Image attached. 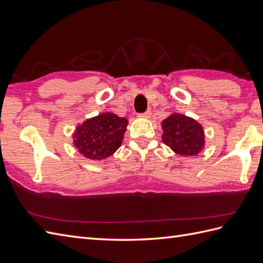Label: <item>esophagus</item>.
Wrapping results in <instances>:
<instances>
[{
  "label": "esophagus",
  "mask_w": 263,
  "mask_h": 263,
  "mask_svg": "<svg viewBox=\"0 0 263 263\" xmlns=\"http://www.w3.org/2000/svg\"><path fill=\"white\" fill-rule=\"evenodd\" d=\"M151 114H152V113H151V111H145L144 113H140L138 117H139V118H144V119H149V118L151 117Z\"/></svg>",
  "instance_id": "obj_1"
}]
</instances>
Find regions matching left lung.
<instances>
[{
	"instance_id": "8db88e82",
	"label": "left lung",
	"mask_w": 263,
	"mask_h": 263,
	"mask_svg": "<svg viewBox=\"0 0 263 263\" xmlns=\"http://www.w3.org/2000/svg\"><path fill=\"white\" fill-rule=\"evenodd\" d=\"M162 142L184 157H193L203 150L204 130L194 119L184 114L172 113L162 121Z\"/></svg>"
}]
</instances>
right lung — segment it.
<instances>
[{
	"instance_id": "add662e5",
	"label": "right lung",
	"mask_w": 263,
	"mask_h": 263,
	"mask_svg": "<svg viewBox=\"0 0 263 263\" xmlns=\"http://www.w3.org/2000/svg\"><path fill=\"white\" fill-rule=\"evenodd\" d=\"M127 123L125 118L114 113H101L77 126L73 133V144L86 159H106L122 144Z\"/></svg>"
}]
</instances>
